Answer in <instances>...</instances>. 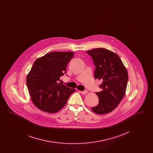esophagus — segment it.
I'll return each instance as SVG.
<instances>
[{"mask_svg": "<svg viewBox=\"0 0 153 153\" xmlns=\"http://www.w3.org/2000/svg\"><path fill=\"white\" fill-rule=\"evenodd\" d=\"M79 92H80V93H81V94H82V95H85L88 92V91L87 89H85L84 91H79Z\"/></svg>", "mask_w": 153, "mask_h": 153, "instance_id": "34e87169", "label": "esophagus"}]
</instances>
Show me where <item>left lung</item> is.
<instances>
[{"label":"left lung","mask_w":153,"mask_h":153,"mask_svg":"<svg viewBox=\"0 0 153 153\" xmlns=\"http://www.w3.org/2000/svg\"><path fill=\"white\" fill-rule=\"evenodd\" d=\"M95 66L94 78L102 80L96 92L99 104L91 109L97 114H105L116 108L125 95L128 73L119 56L104 48H96L87 51Z\"/></svg>","instance_id":"8db88e82"}]
</instances>
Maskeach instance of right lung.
<instances>
[{
    "mask_svg": "<svg viewBox=\"0 0 153 153\" xmlns=\"http://www.w3.org/2000/svg\"><path fill=\"white\" fill-rule=\"evenodd\" d=\"M73 52L54 51L36 59L26 79L30 96L34 104L49 113L57 112L75 92L61 84L60 77L66 73V66Z\"/></svg>",
    "mask_w": 153,
    "mask_h": 153,
    "instance_id": "add662e5",
    "label": "right lung"
}]
</instances>
